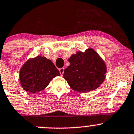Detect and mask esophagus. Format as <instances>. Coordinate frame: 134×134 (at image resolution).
<instances>
[{
	"mask_svg": "<svg viewBox=\"0 0 134 134\" xmlns=\"http://www.w3.org/2000/svg\"><path fill=\"white\" fill-rule=\"evenodd\" d=\"M59 71H60V74H61V76H62L64 73V68H60L59 69Z\"/></svg>",
	"mask_w": 134,
	"mask_h": 134,
	"instance_id": "34e87169",
	"label": "esophagus"
}]
</instances>
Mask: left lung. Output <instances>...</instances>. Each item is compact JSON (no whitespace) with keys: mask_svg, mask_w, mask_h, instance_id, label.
<instances>
[{"mask_svg":"<svg viewBox=\"0 0 134 134\" xmlns=\"http://www.w3.org/2000/svg\"><path fill=\"white\" fill-rule=\"evenodd\" d=\"M70 65L64 70V78L72 89L89 92L99 87L105 78L107 67L94 49L77 51L69 58Z\"/></svg>","mask_w":134,"mask_h":134,"instance_id":"left-lung-1","label":"left lung"}]
</instances>
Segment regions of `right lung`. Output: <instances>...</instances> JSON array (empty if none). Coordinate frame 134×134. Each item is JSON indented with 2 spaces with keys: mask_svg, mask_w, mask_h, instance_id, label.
Masks as SVG:
<instances>
[{
  "mask_svg": "<svg viewBox=\"0 0 134 134\" xmlns=\"http://www.w3.org/2000/svg\"><path fill=\"white\" fill-rule=\"evenodd\" d=\"M59 70L50 60L37 56L30 58L23 64L20 71V81L23 89L29 93H36L45 89Z\"/></svg>",
  "mask_w": 134,
  "mask_h": 134,
  "instance_id": "add662e5",
  "label": "right lung"
}]
</instances>
